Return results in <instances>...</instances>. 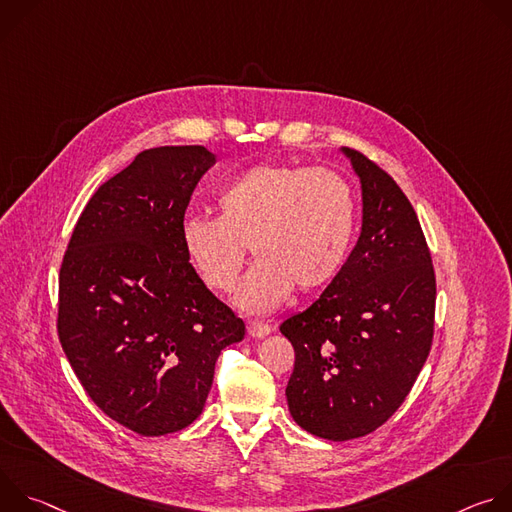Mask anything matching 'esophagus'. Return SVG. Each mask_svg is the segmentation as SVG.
<instances>
[{"label":"esophagus","instance_id":"obj_1","mask_svg":"<svg viewBox=\"0 0 512 512\" xmlns=\"http://www.w3.org/2000/svg\"><path fill=\"white\" fill-rule=\"evenodd\" d=\"M247 332H249L251 338H263V336H267L271 332V326L265 324V322H249Z\"/></svg>","mask_w":512,"mask_h":512}]
</instances>
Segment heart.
Listing matches in <instances>:
<instances>
[{
    "label": "heart",
    "mask_w": 512,
    "mask_h": 512,
    "mask_svg": "<svg viewBox=\"0 0 512 512\" xmlns=\"http://www.w3.org/2000/svg\"><path fill=\"white\" fill-rule=\"evenodd\" d=\"M218 216H186L184 255L212 291H231L245 263H255L237 289L235 306L265 314L294 287L314 294L344 267L356 225L348 182L324 168L259 164L216 194Z\"/></svg>",
    "instance_id": "heart-1"
}]
</instances>
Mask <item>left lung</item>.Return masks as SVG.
Listing matches in <instances>:
<instances>
[{
  "label": "left lung",
  "mask_w": 512,
  "mask_h": 512,
  "mask_svg": "<svg viewBox=\"0 0 512 512\" xmlns=\"http://www.w3.org/2000/svg\"><path fill=\"white\" fill-rule=\"evenodd\" d=\"M360 182L362 225L336 279L279 326L296 350L285 397L312 435L346 442L409 395L433 338L435 277L417 214L397 182L340 148Z\"/></svg>",
  "instance_id": "8db88e82"
}]
</instances>
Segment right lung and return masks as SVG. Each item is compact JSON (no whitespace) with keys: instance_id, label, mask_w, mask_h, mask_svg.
Instances as JSON below:
<instances>
[{"instance_id":"obj_1","label":"right lung","mask_w":512,"mask_h":512,"mask_svg":"<svg viewBox=\"0 0 512 512\" xmlns=\"http://www.w3.org/2000/svg\"><path fill=\"white\" fill-rule=\"evenodd\" d=\"M214 162L202 145L137 154L93 194L60 267L62 350L95 405L139 435L190 425L218 354L245 338L180 241L190 196Z\"/></svg>"}]
</instances>
